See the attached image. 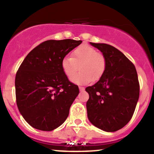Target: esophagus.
Returning a JSON list of instances; mask_svg holds the SVG:
<instances>
[{
  "mask_svg": "<svg viewBox=\"0 0 154 154\" xmlns=\"http://www.w3.org/2000/svg\"><path fill=\"white\" fill-rule=\"evenodd\" d=\"M79 89L80 91H85V88L82 87V86H79Z\"/></svg>",
  "mask_w": 154,
  "mask_h": 154,
  "instance_id": "34e87169",
  "label": "esophagus"
}]
</instances>
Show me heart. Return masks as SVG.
<instances>
[{
    "label": "heart",
    "mask_w": 154,
    "mask_h": 154,
    "mask_svg": "<svg viewBox=\"0 0 154 154\" xmlns=\"http://www.w3.org/2000/svg\"><path fill=\"white\" fill-rule=\"evenodd\" d=\"M106 67V61L103 54L88 45H81L72 53V57H65L61 61L64 75L71 79L78 71L81 72L72 79L76 84H86L101 78Z\"/></svg>",
    "instance_id": "1"
}]
</instances>
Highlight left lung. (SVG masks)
Segmentation results:
<instances>
[{"mask_svg": "<svg viewBox=\"0 0 154 154\" xmlns=\"http://www.w3.org/2000/svg\"><path fill=\"white\" fill-rule=\"evenodd\" d=\"M106 61L103 75L85 88L89 94L88 117L100 130L115 132L130 121L139 98L140 84L135 65L121 51L105 43H91Z\"/></svg>", "mask_w": 154, "mask_h": 154, "instance_id": "obj_1", "label": "left lung"}]
</instances>
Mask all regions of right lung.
Returning <instances> with one entry per match:
<instances>
[{"mask_svg": "<svg viewBox=\"0 0 154 154\" xmlns=\"http://www.w3.org/2000/svg\"><path fill=\"white\" fill-rule=\"evenodd\" d=\"M82 40H49L32 49L15 78L19 111L32 128L51 131L62 125L79 93L61 68V61Z\"/></svg>", "mask_w": 154, "mask_h": 154, "instance_id": "add662e5", "label": "right lung"}]
</instances>
